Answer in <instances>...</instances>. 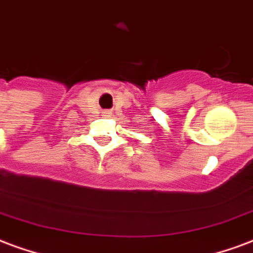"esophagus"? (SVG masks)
Returning a JSON list of instances; mask_svg holds the SVG:
<instances>
[{"label": "esophagus", "instance_id": "34e87169", "mask_svg": "<svg viewBox=\"0 0 253 253\" xmlns=\"http://www.w3.org/2000/svg\"><path fill=\"white\" fill-rule=\"evenodd\" d=\"M103 114H104V117H110L112 112L110 111V110H104V111H103Z\"/></svg>", "mask_w": 253, "mask_h": 253}]
</instances>
